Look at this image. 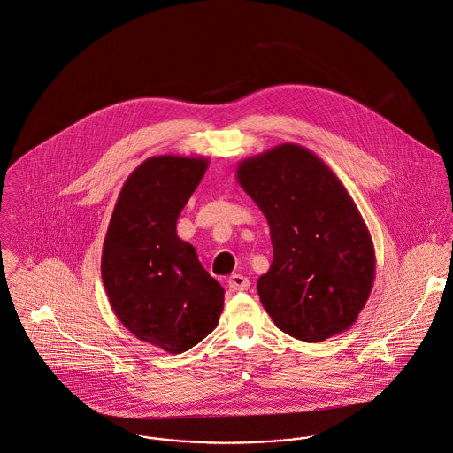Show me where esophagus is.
<instances>
[{
	"instance_id": "1",
	"label": "esophagus",
	"mask_w": 453,
	"mask_h": 453,
	"mask_svg": "<svg viewBox=\"0 0 453 453\" xmlns=\"http://www.w3.org/2000/svg\"><path fill=\"white\" fill-rule=\"evenodd\" d=\"M229 288L234 291H246L250 288V279L243 274H233L229 278Z\"/></svg>"
}]
</instances>
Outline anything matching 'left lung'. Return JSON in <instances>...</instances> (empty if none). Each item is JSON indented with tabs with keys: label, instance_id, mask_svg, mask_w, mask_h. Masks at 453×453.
Returning a JSON list of instances; mask_svg holds the SVG:
<instances>
[{
	"label": "left lung",
	"instance_id": "obj_1",
	"mask_svg": "<svg viewBox=\"0 0 453 453\" xmlns=\"http://www.w3.org/2000/svg\"><path fill=\"white\" fill-rule=\"evenodd\" d=\"M236 179L271 227L274 257L257 291L274 324L309 343L347 331L369 300L376 255L342 180L295 142L244 158Z\"/></svg>",
	"mask_w": 453,
	"mask_h": 453
}]
</instances>
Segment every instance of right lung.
<instances>
[{"label":"right lung","instance_id":"add662e5","mask_svg":"<svg viewBox=\"0 0 453 453\" xmlns=\"http://www.w3.org/2000/svg\"><path fill=\"white\" fill-rule=\"evenodd\" d=\"M207 167V157L144 160L124 182L104 236L102 279L111 311L138 340L169 353L198 345L224 309V288L175 231Z\"/></svg>","mask_w":453,"mask_h":453}]
</instances>
